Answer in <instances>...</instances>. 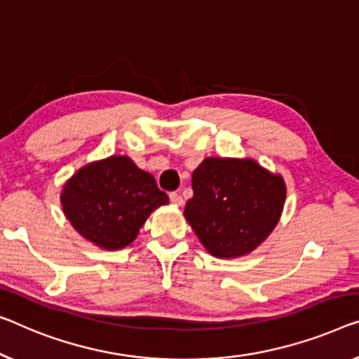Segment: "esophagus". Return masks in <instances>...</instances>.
Masks as SVG:
<instances>
[{
	"label": "esophagus",
	"instance_id": "34e87169",
	"mask_svg": "<svg viewBox=\"0 0 359 359\" xmlns=\"http://www.w3.org/2000/svg\"><path fill=\"white\" fill-rule=\"evenodd\" d=\"M169 198H170V201L174 203V205H177V206L184 205V198H182V195L177 194V191H172V194L169 195Z\"/></svg>",
	"mask_w": 359,
	"mask_h": 359
}]
</instances>
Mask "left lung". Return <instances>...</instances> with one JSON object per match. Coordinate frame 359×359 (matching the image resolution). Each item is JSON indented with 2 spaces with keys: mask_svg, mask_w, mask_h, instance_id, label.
<instances>
[{
  "mask_svg": "<svg viewBox=\"0 0 359 359\" xmlns=\"http://www.w3.org/2000/svg\"><path fill=\"white\" fill-rule=\"evenodd\" d=\"M185 217L212 256L255 250L279 222L285 184L251 159L208 158L194 170Z\"/></svg>",
  "mask_w": 359,
  "mask_h": 359,
  "instance_id": "8db88e82",
  "label": "left lung"
}]
</instances>
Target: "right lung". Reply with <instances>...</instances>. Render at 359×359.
Listing matches in <instances>:
<instances>
[{"mask_svg":"<svg viewBox=\"0 0 359 359\" xmlns=\"http://www.w3.org/2000/svg\"><path fill=\"white\" fill-rule=\"evenodd\" d=\"M61 198L74 229L106 250L132 243L149 212L169 203L153 175L127 156L85 165L64 185Z\"/></svg>","mask_w":359,"mask_h":359,"instance_id":"obj_1","label":"right lung"}]
</instances>
